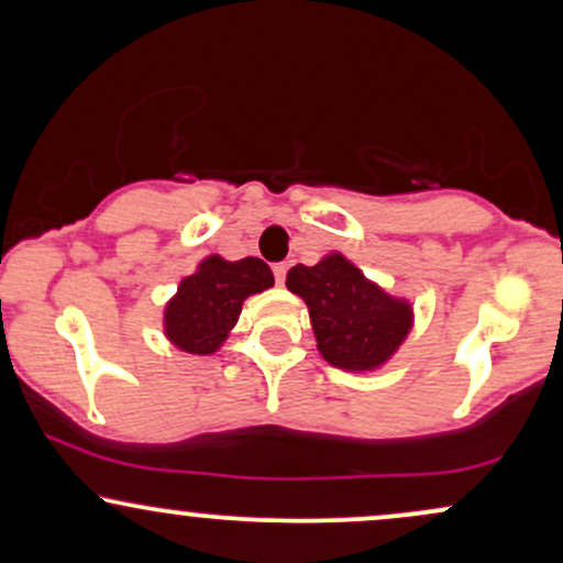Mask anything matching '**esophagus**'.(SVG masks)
Segmentation results:
<instances>
[{
	"instance_id": "34e87169",
	"label": "esophagus",
	"mask_w": 563,
	"mask_h": 563,
	"mask_svg": "<svg viewBox=\"0 0 563 563\" xmlns=\"http://www.w3.org/2000/svg\"><path fill=\"white\" fill-rule=\"evenodd\" d=\"M273 273H275V280H277V286H283V283H286V273H288V267H286V264H275V267H273Z\"/></svg>"
}]
</instances>
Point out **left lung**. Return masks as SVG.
<instances>
[{"mask_svg":"<svg viewBox=\"0 0 563 563\" xmlns=\"http://www.w3.org/2000/svg\"><path fill=\"white\" fill-rule=\"evenodd\" d=\"M286 286L307 303L320 354L341 371H376L412 328L410 303L367 280L344 254H328L314 267L296 264Z\"/></svg>","mask_w":563,"mask_h":563,"instance_id":"obj_1","label":"left lung"}]
</instances>
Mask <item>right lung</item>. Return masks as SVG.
<instances>
[{"label": "right lung", "mask_w": 563, "mask_h": 563, "mask_svg": "<svg viewBox=\"0 0 563 563\" xmlns=\"http://www.w3.org/2000/svg\"><path fill=\"white\" fill-rule=\"evenodd\" d=\"M273 286V269L256 256L238 262L206 256L166 303V339L187 354H214L241 318L243 301Z\"/></svg>", "instance_id": "obj_1"}]
</instances>
